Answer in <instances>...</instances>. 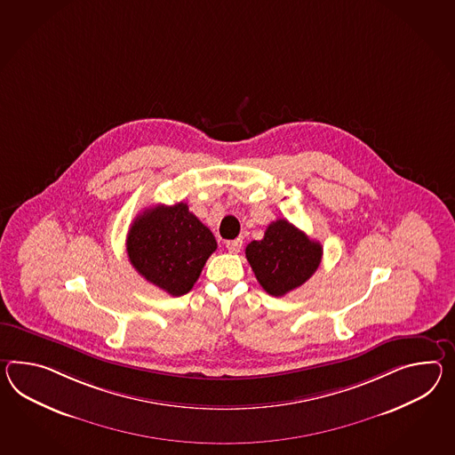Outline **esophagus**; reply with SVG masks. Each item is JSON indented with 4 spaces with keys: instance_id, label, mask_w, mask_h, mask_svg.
I'll list each match as a JSON object with an SVG mask.
<instances>
[{
    "instance_id": "34e87169",
    "label": "esophagus",
    "mask_w": 455,
    "mask_h": 455,
    "mask_svg": "<svg viewBox=\"0 0 455 455\" xmlns=\"http://www.w3.org/2000/svg\"><path fill=\"white\" fill-rule=\"evenodd\" d=\"M225 246H227V250H228L230 253H238V251L242 250V246H243V240H242V238L230 240V242H227V243H225Z\"/></svg>"
}]
</instances>
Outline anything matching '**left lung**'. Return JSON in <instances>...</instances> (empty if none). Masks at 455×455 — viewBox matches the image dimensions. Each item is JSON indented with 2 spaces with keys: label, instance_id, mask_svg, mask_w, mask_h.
I'll return each mask as SVG.
<instances>
[{
  "label": "left lung",
  "instance_id": "8db88e82",
  "mask_svg": "<svg viewBox=\"0 0 455 455\" xmlns=\"http://www.w3.org/2000/svg\"><path fill=\"white\" fill-rule=\"evenodd\" d=\"M244 253L261 288L281 298L315 273L321 265L322 244L279 219L267 225L263 240L248 243Z\"/></svg>",
  "mask_w": 455,
  "mask_h": 455
}]
</instances>
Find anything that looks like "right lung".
<instances>
[{
	"instance_id": "obj_1",
	"label": "right lung",
	"mask_w": 455,
	"mask_h": 455,
	"mask_svg": "<svg viewBox=\"0 0 455 455\" xmlns=\"http://www.w3.org/2000/svg\"><path fill=\"white\" fill-rule=\"evenodd\" d=\"M217 250L213 233L188 212V204L156 205L140 213L126 236L134 269L171 296L188 294Z\"/></svg>"
}]
</instances>
